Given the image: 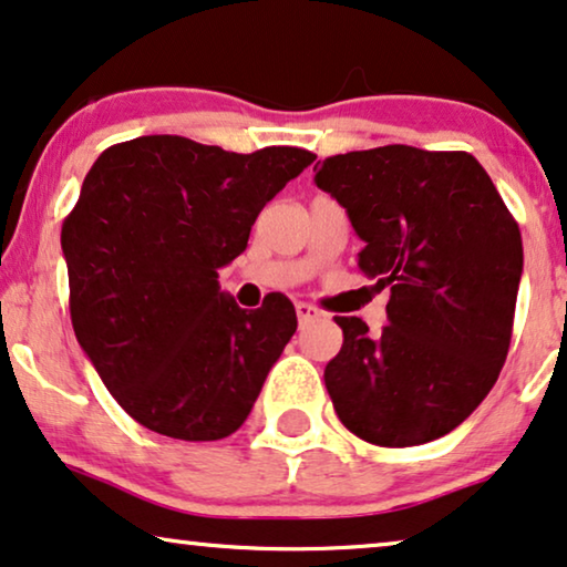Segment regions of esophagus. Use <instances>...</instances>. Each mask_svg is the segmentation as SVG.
Instances as JSON below:
<instances>
[{
  "label": "esophagus",
  "instance_id": "obj_1",
  "mask_svg": "<svg viewBox=\"0 0 567 567\" xmlns=\"http://www.w3.org/2000/svg\"><path fill=\"white\" fill-rule=\"evenodd\" d=\"M296 313H298V323L300 327H306V323H311V321H319L321 319V311L316 306H311V303H298L296 306Z\"/></svg>",
  "mask_w": 567,
  "mask_h": 567
}]
</instances>
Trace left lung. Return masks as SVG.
I'll return each instance as SVG.
<instances>
[{"instance_id": "obj_1", "label": "left lung", "mask_w": 567, "mask_h": 567, "mask_svg": "<svg viewBox=\"0 0 567 567\" xmlns=\"http://www.w3.org/2000/svg\"><path fill=\"white\" fill-rule=\"evenodd\" d=\"M313 171L365 244L362 275L391 290L379 334L337 316L344 342L323 371L337 417L375 446L435 441L501 375L524 271L518 223L470 153L386 145Z\"/></svg>"}]
</instances>
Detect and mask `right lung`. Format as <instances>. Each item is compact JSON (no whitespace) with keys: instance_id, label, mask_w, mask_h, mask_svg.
I'll return each instance as SVG.
<instances>
[{"instance_id":"right-lung-1","label":"right lung","mask_w":567,"mask_h":567,"mask_svg":"<svg viewBox=\"0 0 567 567\" xmlns=\"http://www.w3.org/2000/svg\"><path fill=\"white\" fill-rule=\"evenodd\" d=\"M316 161L300 147L251 155L150 134L101 153L62 225L78 342L113 399L155 433L220 441L244 425L296 308L256 311L217 269L246 251L256 217Z\"/></svg>"}]
</instances>
